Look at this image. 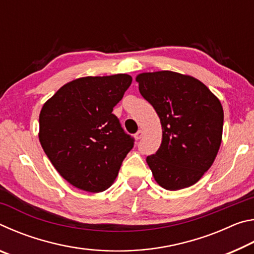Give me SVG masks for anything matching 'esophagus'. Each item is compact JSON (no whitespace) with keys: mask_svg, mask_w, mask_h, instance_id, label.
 Instances as JSON below:
<instances>
[{"mask_svg":"<svg viewBox=\"0 0 254 254\" xmlns=\"http://www.w3.org/2000/svg\"><path fill=\"white\" fill-rule=\"evenodd\" d=\"M142 136H143V131L142 130H139L135 133V139L136 140H140Z\"/></svg>","mask_w":254,"mask_h":254,"instance_id":"esophagus-1","label":"esophagus"}]
</instances>
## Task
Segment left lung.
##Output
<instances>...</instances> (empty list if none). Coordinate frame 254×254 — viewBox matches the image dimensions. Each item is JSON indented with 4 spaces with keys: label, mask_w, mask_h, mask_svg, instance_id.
<instances>
[{
    "label": "left lung",
    "mask_w": 254,
    "mask_h": 254,
    "mask_svg": "<svg viewBox=\"0 0 254 254\" xmlns=\"http://www.w3.org/2000/svg\"><path fill=\"white\" fill-rule=\"evenodd\" d=\"M135 80L162 127L160 148L147 157L154 180L168 190L196 184L221 147L224 112L220 100L200 80L179 72H142Z\"/></svg>",
    "instance_id": "obj_1"
}]
</instances>
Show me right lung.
Returning <instances> with one entry per match:
<instances>
[{
  "mask_svg": "<svg viewBox=\"0 0 254 254\" xmlns=\"http://www.w3.org/2000/svg\"><path fill=\"white\" fill-rule=\"evenodd\" d=\"M132 77L87 76L60 87L42 106L39 141L59 175L76 188L101 192L114 183L133 148L112 113Z\"/></svg>",
  "mask_w": 254,
  "mask_h": 254,
  "instance_id": "obj_1",
  "label": "right lung"
}]
</instances>
